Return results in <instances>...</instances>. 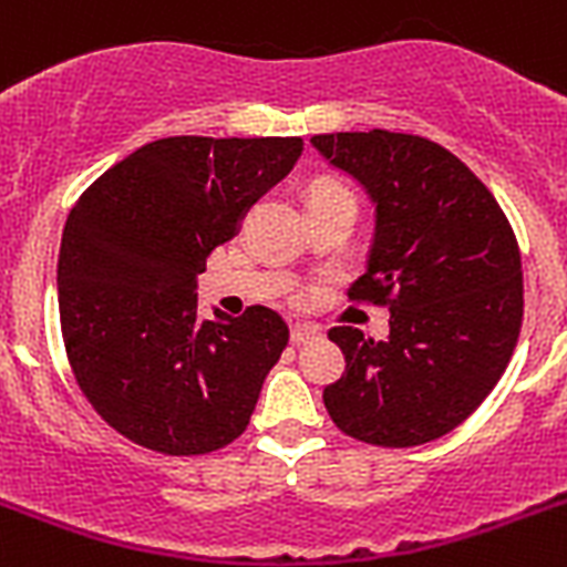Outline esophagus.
I'll list each match as a JSON object with an SVG mask.
<instances>
[{"mask_svg": "<svg viewBox=\"0 0 567 567\" xmlns=\"http://www.w3.org/2000/svg\"><path fill=\"white\" fill-rule=\"evenodd\" d=\"M289 339H292V346H307L312 339H319V328H312V324H292Z\"/></svg>", "mask_w": 567, "mask_h": 567, "instance_id": "1", "label": "esophagus"}]
</instances>
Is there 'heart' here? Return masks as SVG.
<instances>
[{"instance_id":"obj_1","label":"heart","mask_w":567,"mask_h":567,"mask_svg":"<svg viewBox=\"0 0 567 567\" xmlns=\"http://www.w3.org/2000/svg\"><path fill=\"white\" fill-rule=\"evenodd\" d=\"M324 193H348V189L342 184H337V181H316L312 196H324Z\"/></svg>"}]
</instances>
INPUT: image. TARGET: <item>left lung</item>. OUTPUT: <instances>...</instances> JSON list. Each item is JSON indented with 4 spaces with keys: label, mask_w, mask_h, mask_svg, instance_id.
Instances as JSON below:
<instances>
[{
    "label": "left lung",
    "mask_w": 567,
    "mask_h": 567,
    "mask_svg": "<svg viewBox=\"0 0 567 567\" xmlns=\"http://www.w3.org/2000/svg\"><path fill=\"white\" fill-rule=\"evenodd\" d=\"M371 207L365 271L348 296L389 307V337L328 333L346 374L324 389L342 433L412 447L463 424L495 389L518 342L524 284L515 234L486 184L439 143L395 131L310 140Z\"/></svg>",
    "instance_id": "obj_1"
}]
</instances>
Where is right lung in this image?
I'll return each mask as SVG.
<instances>
[{
    "label": "right lung",
    "mask_w": 567,
    "mask_h": 567,
    "mask_svg": "<svg viewBox=\"0 0 567 567\" xmlns=\"http://www.w3.org/2000/svg\"><path fill=\"white\" fill-rule=\"evenodd\" d=\"M301 148V137L155 140L104 172L66 216L63 346L93 410L131 442L193 456L248 427L289 328L269 307L198 319V275Z\"/></svg>",
    "instance_id": "obj_1"
}]
</instances>
